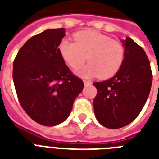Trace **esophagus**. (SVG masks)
Masks as SVG:
<instances>
[{"instance_id":"obj_1","label":"esophagus","mask_w":159,"mask_h":159,"mask_svg":"<svg viewBox=\"0 0 159 159\" xmlns=\"http://www.w3.org/2000/svg\"><path fill=\"white\" fill-rule=\"evenodd\" d=\"M83 82H84L85 85H89L92 83V82H91L90 80H86V79H83Z\"/></svg>"}]
</instances>
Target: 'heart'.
Wrapping results in <instances>:
<instances>
[{"label":"heart","instance_id":"1","mask_svg":"<svg viewBox=\"0 0 159 159\" xmlns=\"http://www.w3.org/2000/svg\"><path fill=\"white\" fill-rule=\"evenodd\" d=\"M75 42L62 39L58 50L64 61L72 69H78L90 62L80 74L84 77L97 76L106 79L120 69L125 57V48L120 41L113 39L97 30H87L73 35Z\"/></svg>","mask_w":159,"mask_h":159}]
</instances>
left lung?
I'll use <instances>...</instances> for the list:
<instances>
[{"instance_id": "obj_1", "label": "left lung", "mask_w": 159, "mask_h": 159, "mask_svg": "<svg viewBox=\"0 0 159 159\" xmlns=\"http://www.w3.org/2000/svg\"><path fill=\"white\" fill-rule=\"evenodd\" d=\"M125 57L112 78L94 82L97 93L93 101L97 120L108 129H119L134 120L150 92L153 74L143 48L129 37L122 41Z\"/></svg>"}]
</instances>
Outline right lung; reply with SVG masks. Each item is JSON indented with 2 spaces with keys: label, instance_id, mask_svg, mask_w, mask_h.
<instances>
[{
  "label": "right lung",
  "instance_id": "1",
  "mask_svg": "<svg viewBox=\"0 0 159 159\" xmlns=\"http://www.w3.org/2000/svg\"><path fill=\"white\" fill-rule=\"evenodd\" d=\"M63 28L31 37L14 60L13 81L20 104L33 120L54 126L68 117L84 83L65 64L58 44Z\"/></svg>",
  "mask_w": 159,
  "mask_h": 159
}]
</instances>
